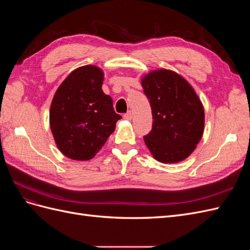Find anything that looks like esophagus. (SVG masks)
<instances>
[{"label":"esophagus","instance_id":"34e87169","mask_svg":"<svg viewBox=\"0 0 250 250\" xmlns=\"http://www.w3.org/2000/svg\"><path fill=\"white\" fill-rule=\"evenodd\" d=\"M123 118H124L125 120H128V121L131 120V119H132V112H131V111H128V112H126L125 115L123 116Z\"/></svg>","mask_w":250,"mask_h":250}]
</instances>
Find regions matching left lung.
Instances as JSON below:
<instances>
[{
	"label": "left lung",
	"mask_w": 250,
	"mask_h": 250,
	"mask_svg": "<svg viewBox=\"0 0 250 250\" xmlns=\"http://www.w3.org/2000/svg\"><path fill=\"white\" fill-rule=\"evenodd\" d=\"M152 109V130L144 141L155 160L174 164L186 160L203 134L204 109L193 87L170 70L150 72L142 79Z\"/></svg>",
	"instance_id": "obj_1"
}]
</instances>
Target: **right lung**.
Instances as JSON below:
<instances>
[{
    "instance_id": "1",
    "label": "right lung",
    "mask_w": 250,
    "mask_h": 250,
    "mask_svg": "<svg viewBox=\"0 0 250 250\" xmlns=\"http://www.w3.org/2000/svg\"><path fill=\"white\" fill-rule=\"evenodd\" d=\"M104 74L95 65L74 70L59 85L50 108V127L66 157L88 161L115 131L121 117L102 90Z\"/></svg>"
}]
</instances>
